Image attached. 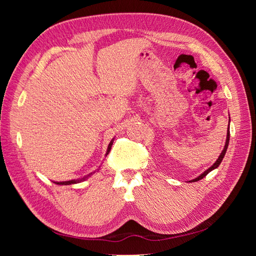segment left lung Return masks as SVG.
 I'll list each match as a JSON object with an SVG mask.
<instances>
[{
  "instance_id": "1",
  "label": "left lung",
  "mask_w": 256,
  "mask_h": 256,
  "mask_svg": "<svg viewBox=\"0 0 256 256\" xmlns=\"http://www.w3.org/2000/svg\"><path fill=\"white\" fill-rule=\"evenodd\" d=\"M228 126H230V124H228ZM228 142H230V127H228V134H226V145H224V148H223V150H222V152L220 154V156L218 157V159L216 160V162L214 164L210 166V168H208L206 171H204L202 174H200V176H198L196 178H194V180H189V182H198V180H202V178H204L208 173H210L212 170H214V168H218L219 166H220V164H221V161L223 160V158H224V154H226V150H228Z\"/></svg>"
}]
</instances>
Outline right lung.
<instances>
[{
	"mask_svg": "<svg viewBox=\"0 0 256 256\" xmlns=\"http://www.w3.org/2000/svg\"><path fill=\"white\" fill-rule=\"evenodd\" d=\"M113 142H114V138H112L111 142L109 143V145H108V150H106V156H108V154L110 152V150H111V147H112V145H113ZM99 168H100V166H99ZM97 171H99V168H97ZM97 171H95V172H92V173H90V174H88V175H86V176H84V177H82V178H79V180H67V182H54V184H62V186L79 184V182H84L85 180H88V178L90 176H92V174L96 173Z\"/></svg>",
	"mask_w": 256,
	"mask_h": 256,
	"instance_id": "1",
	"label": "right lung"
}]
</instances>
